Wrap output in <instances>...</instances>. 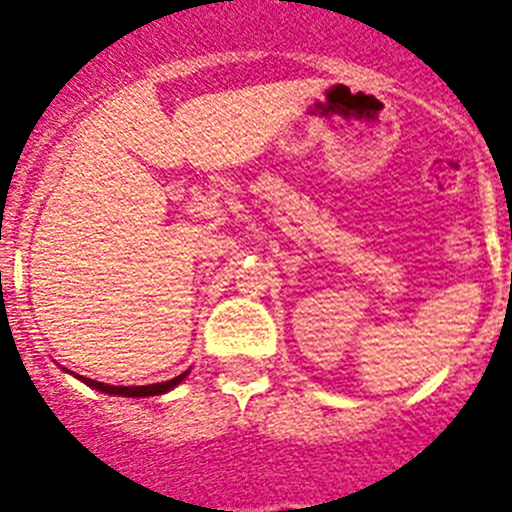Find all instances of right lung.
Listing matches in <instances>:
<instances>
[{"mask_svg": "<svg viewBox=\"0 0 512 512\" xmlns=\"http://www.w3.org/2000/svg\"><path fill=\"white\" fill-rule=\"evenodd\" d=\"M186 374L189 371H184V374L174 376V379L169 381H161V384H148V386H111V384H100V381H93V379H85V376H78L83 384H88L90 389H98L103 391V394H113V396H131V399H136V396H159V394H166V391H171L174 386H179L181 381L186 379Z\"/></svg>", "mask_w": 512, "mask_h": 512, "instance_id": "obj_1", "label": "right lung"}]
</instances>
